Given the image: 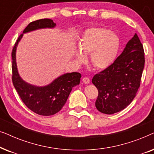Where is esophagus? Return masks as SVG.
Segmentation results:
<instances>
[{
	"instance_id": "34e87169",
	"label": "esophagus",
	"mask_w": 154,
	"mask_h": 154,
	"mask_svg": "<svg viewBox=\"0 0 154 154\" xmlns=\"http://www.w3.org/2000/svg\"><path fill=\"white\" fill-rule=\"evenodd\" d=\"M83 82L85 84H88L90 83V79L88 77H85L83 79Z\"/></svg>"
}]
</instances>
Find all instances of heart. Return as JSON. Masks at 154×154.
I'll return each mask as SVG.
<instances>
[{"mask_svg": "<svg viewBox=\"0 0 154 154\" xmlns=\"http://www.w3.org/2000/svg\"><path fill=\"white\" fill-rule=\"evenodd\" d=\"M119 35L104 27L86 29L79 41L80 50L75 51L79 63L85 60L84 54H90V65L97 70H104L111 66L120 49Z\"/></svg>", "mask_w": 154, "mask_h": 154, "instance_id": "b5f03b06", "label": "heart"}]
</instances>
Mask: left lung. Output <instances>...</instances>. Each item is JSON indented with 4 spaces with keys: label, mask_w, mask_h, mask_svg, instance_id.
<instances>
[{
    "label": "left lung",
    "mask_w": 154,
    "mask_h": 154,
    "mask_svg": "<svg viewBox=\"0 0 154 154\" xmlns=\"http://www.w3.org/2000/svg\"><path fill=\"white\" fill-rule=\"evenodd\" d=\"M144 62V48L135 33L112 65L92 78L99 92L95 102L99 111L113 114L132 102L140 88Z\"/></svg>",
    "instance_id": "8db88e82"
}]
</instances>
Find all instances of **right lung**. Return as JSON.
Wrapping results in <instances>:
<instances>
[{"label":"right lung","mask_w":154,"mask_h":154,"mask_svg":"<svg viewBox=\"0 0 154 154\" xmlns=\"http://www.w3.org/2000/svg\"><path fill=\"white\" fill-rule=\"evenodd\" d=\"M56 24L50 19H42L31 22L18 38L12 52V83L22 102L33 112L41 116H52L59 112L66 103L72 88L79 85L81 74L66 73L45 86L31 85L19 74L16 62V50L24 33L41 29H53Z\"/></svg>","instance_id":"1"}]
</instances>
